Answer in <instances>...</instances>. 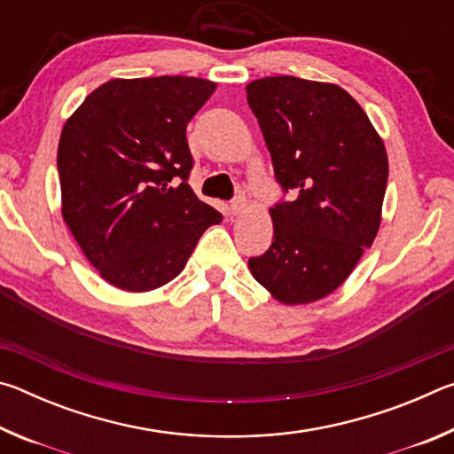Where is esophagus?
<instances>
[{
    "mask_svg": "<svg viewBox=\"0 0 454 454\" xmlns=\"http://www.w3.org/2000/svg\"><path fill=\"white\" fill-rule=\"evenodd\" d=\"M230 210H232L234 216H242V214L248 210V200H246V196H236L232 202H230Z\"/></svg>",
    "mask_w": 454,
    "mask_h": 454,
    "instance_id": "obj_1",
    "label": "esophagus"
}]
</instances>
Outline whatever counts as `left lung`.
<instances>
[{
    "mask_svg": "<svg viewBox=\"0 0 454 454\" xmlns=\"http://www.w3.org/2000/svg\"><path fill=\"white\" fill-rule=\"evenodd\" d=\"M290 202L270 208L274 236L250 258L282 304L328 296L355 270L380 228L388 158L363 107L336 83L274 75L246 86Z\"/></svg>",
    "mask_w": 454,
    "mask_h": 454,
    "instance_id": "obj_1",
    "label": "left lung"
}]
</instances>
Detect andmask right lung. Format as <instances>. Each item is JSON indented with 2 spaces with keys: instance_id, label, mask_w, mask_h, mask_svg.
Returning <instances> with one entry per match:
<instances>
[{
  "instance_id": "obj_1",
  "label": "right lung",
  "mask_w": 454,
  "mask_h": 454,
  "mask_svg": "<svg viewBox=\"0 0 454 454\" xmlns=\"http://www.w3.org/2000/svg\"><path fill=\"white\" fill-rule=\"evenodd\" d=\"M216 90L188 75L110 80L83 99L58 145L61 216L112 286L174 280L222 214L192 192L186 126Z\"/></svg>"
}]
</instances>
